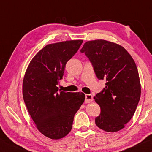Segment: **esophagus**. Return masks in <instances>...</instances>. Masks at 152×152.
<instances>
[{
	"instance_id": "1",
	"label": "esophagus",
	"mask_w": 152,
	"mask_h": 152,
	"mask_svg": "<svg viewBox=\"0 0 152 152\" xmlns=\"http://www.w3.org/2000/svg\"><path fill=\"white\" fill-rule=\"evenodd\" d=\"M93 97L91 94H86V99H85V103H90L93 101Z\"/></svg>"
}]
</instances>
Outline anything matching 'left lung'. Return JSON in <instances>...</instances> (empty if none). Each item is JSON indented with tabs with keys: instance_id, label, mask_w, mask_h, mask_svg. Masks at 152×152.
<instances>
[{
	"instance_id": "1",
	"label": "left lung",
	"mask_w": 152,
	"mask_h": 152,
	"mask_svg": "<svg viewBox=\"0 0 152 152\" xmlns=\"http://www.w3.org/2000/svg\"><path fill=\"white\" fill-rule=\"evenodd\" d=\"M80 52L88 57L97 77L107 82L94 97L101 109L95 124L105 132H118L132 119L140 98L136 64L123 47L102 39L87 41Z\"/></svg>"
}]
</instances>
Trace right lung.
Segmentation results:
<instances>
[{
    "label": "right lung",
    "mask_w": 152,
    "mask_h": 152,
    "mask_svg": "<svg viewBox=\"0 0 152 152\" xmlns=\"http://www.w3.org/2000/svg\"><path fill=\"white\" fill-rule=\"evenodd\" d=\"M82 40L48 44L30 61L23 82V96L37 129L51 139L64 138L72 129L74 115L85 99L83 93L58 91L66 64Z\"/></svg>",
    "instance_id": "add662e5"
}]
</instances>
